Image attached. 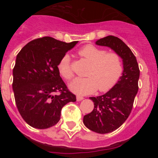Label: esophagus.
<instances>
[{
	"mask_svg": "<svg viewBox=\"0 0 158 158\" xmlns=\"http://www.w3.org/2000/svg\"><path fill=\"white\" fill-rule=\"evenodd\" d=\"M83 99H84L83 96H77V101H81V100H82Z\"/></svg>",
	"mask_w": 158,
	"mask_h": 158,
	"instance_id": "34e87169",
	"label": "esophagus"
}]
</instances>
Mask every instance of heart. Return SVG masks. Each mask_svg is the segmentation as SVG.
<instances>
[{"label":"heart","instance_id":"heart-1","mask_svg":"<svg viewBox=\"0 0 158 158\" xmlns=\"http://www.w3.org/2000/svg\"><path fill=\"white\" fill-rule=\"evenodd\" d=\"M78 54L89 62L90 67L86 73L88 77L76 78L69 85L71 91L76 94H90L97 89L102 93L109 91L120 79L123 69L122 59L117 54L107 53L104 49L89 44L81 47ZM58 70L65 80L72 79L73 73L69 54L59 60Z\"/></svg>","mask_w":158,"mask_h":158}]
</instances>
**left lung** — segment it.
Returning a JSON list of instances; mask_svg holds the SVG:
<instances>
[{
    "instance_id": "obj_1",
    "label": "left lung",
    "mask_w": 158,
    "mask_h": 158,
    "mask_svg": "<svg viewBox=\"0 0 158 158\" xmlns=\"http://www.w3.org/2000/svg\"><path fill=\"white\" fill-rule=\"evenodd\" d=\"M96 44L110 47L122 58L123 65L122 76L112 89L102 96L89 98L94 103V109L83 118L85 126L89 130L107 134L118 129L131 114L139 90L140 71L131 49L118 37L106 36Z\"/></svg>"
}]
</instances>
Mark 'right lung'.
Wrapping results in <instances>:
<instances>
[{
	"mask_svg": "<svg viewBox=\"0 0 158 158\" xmlns=\"http://www.w3.org/2000/svg\"><path fill=\"white\" fill-rule=\"evenodd\" d=\"M77 43H67L47 36L29 42L17 54L12 89L19 114L32 127L54 126L60 120L62 107L76 101V96L60 77L58 64Z\"/></svg>",
	"mask_w": 158,
	"mask_h": 158,
	"instance_id": "add662e5",
	"label": "right lung"
}]
</instances>
